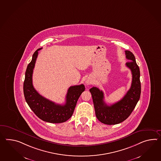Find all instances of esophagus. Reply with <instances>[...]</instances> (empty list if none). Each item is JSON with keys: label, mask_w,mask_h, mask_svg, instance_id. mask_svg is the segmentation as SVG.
<instances>
[{"label": "esophagus", "mask_w": 161, "mask_h": 161, "mask_svg": "<svg viewBox=\"0 0 161 161\" xmlns=\"http://www.w3.org/2000/svg\"><path fill=\"white\" fill-rule=\"evenodd\" d=\"M92 83H93V80H92V79H91V78L88 77L87 79H86V84L87 86L91 85V84H92Z\"/></svg>", "instance_id": "esophagus-1"}]
</instances>
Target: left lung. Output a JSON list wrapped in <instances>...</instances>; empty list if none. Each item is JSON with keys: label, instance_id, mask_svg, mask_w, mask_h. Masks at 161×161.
Masks as SVG:
<instances>
[{"label": "left lung", "instance_id": "1", "mask_svg": "<svg viewBox=\"0 0 161 161\" xmlns=\"http://www.w3.org/2000/svg\"><path fill=\"white\" fill-rule=\"evenodd\" d=\"M126 58L129 60L126 66L132 75L131 86L124 97L115 103L107 105L104 101V93L97 87L89 89L91 93L97 118L102 123L115 125L125 121L132 113L139 100L141 93L140 69L134 55L130 51H125Z\"/></svg>", "mask_w": 161, "mask_h": 161}]
</instances>
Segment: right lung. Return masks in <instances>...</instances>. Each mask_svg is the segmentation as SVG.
Segmentation results:
<instances>
[{"instance_id":"obj_1","label":"right lung","mask_w":161,"mask_h":161,"mask_svg":"<svg viewBox=\"0 0 161 161\" xmlns=\"http://www.w3.org/2000/svg\"><path fill=\"white\" fill-rule=\"evenodd\" d=\"M39 48L33 54L32 59L29 64L24 82V93L25 100L33 113L42 120L50 123H62L72 117L79 97L85 91L83 84L71 86L68 90L64 104H56L40 95L34 88L32 75Z\"/></svg>"}]
</instances>
